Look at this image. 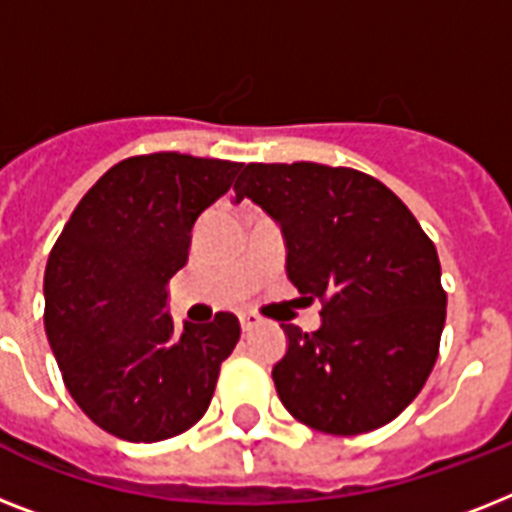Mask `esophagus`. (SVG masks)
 <instances>
[{"mask_svg":"<svg viewBox=\"0 0 512 512\" xmlns=\"http://www.w3.org/2000/svg\"><path fill=\"white\" fill-rule=\"evenodd\" d=\"M239 321H241V329H244V332H252V329L257 327V316H255V313H241Z\"/></svg>","mask_w":512,"mask_h":512,"instance_id":"obj_1","label":"esophagus"}]
</instances>
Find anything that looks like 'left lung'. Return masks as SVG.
<instances>
[{"label": "left lung", "instance_id": "8db88e82", "mask_svg": "<svg viewBox=\"0 0 512 512\" xmlns=\"http://www.w3.org/2000/svg\"><path fill=\"white\" fill-rule=\"evenodd\" d=\"M236 199L260 204L287 239L297 292L321 300V327L281 324V404L332 436L396 420L433 372L446 321L436 244L388 185L350 167L247 164Z\"/></svg>", "mask_w": 512, "mask_h": 512}]
</instances>
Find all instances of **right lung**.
Here are the masks:
<instances>
[{
    "label": "right lung",
    "instance_id": "1",
    "mask_svg": "<svg viewBox=\"0 0 512 512\" xmlns=\"http://www.w3.org/2000/svg\"><path fill=\"white\" fill-rule=\"evenodd\" d=\"M239 162L159 151L114 164L76 204L44 271V329L68 393L132 444L180 436L204 417L239 319L177 332L167 281L191 228L231 188Z\"/></svg>",
    "mask_w": 512,
    "mask_h": 512
}]
</instances>
